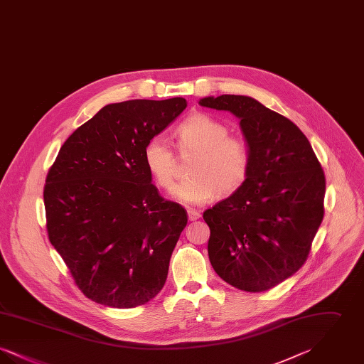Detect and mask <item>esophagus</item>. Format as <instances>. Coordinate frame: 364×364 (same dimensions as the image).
<instances>
[{"label":"esophagus","mask_w":364,"mask_h":364,"mask_svg":"<svg viewBox=\"0 0 364 364\" xmlns=\"http://www.w3.org/2000/svg\"><path fill=\"white\" fill-rule=\"evenodd\" d=\"M187 213H188V220H190V221H196V220L200 218V213L196 211V210H193V208H188Z\"/></svg>","instance_id":"34e87169"}]
</instances>
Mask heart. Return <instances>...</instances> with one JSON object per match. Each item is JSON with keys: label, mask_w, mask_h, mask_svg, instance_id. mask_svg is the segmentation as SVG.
Segmentation results:
<instances>
[{"label": "heart", "mask_w": 364, "mask_h": 364, "mask_svg": "<svg viewBox=\"0 0 364 364\" xmlns=\"http://www.w3.org/2000/svg\"><path fill=\"white\" fill-rule=\"evenodd\" d=\"M224 122L208 113H193L176 128L181 153H198L191 166L192 178L180 181L171 198L186 206H202L217 193L230 195L245 181L251 154L242 139L228 136ZM144 165L161 188L173 183L176 156L168 139L156 135L144 147Z\"/></svg>", "instance_id": "b5f03b06"}]
</instances>
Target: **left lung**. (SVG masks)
Instances as JSON below:
<instances>
[{"mask_svg": "<svg viewBox=\"0 0 364 364\" xmlns=\"http://www.w3.org/2000/svg\"><path fill=\"white\" fill-rule=\"evenodd\" d=\"M200 106L240 120L251 154L242 187L203 213L215 273L245 292H264L307 259L323 220L326 180L306 135L245 95L206 97Z\"/></svg>", "mask_w": 364, "mask_h": 364, "instance_id": "left-lung-1", "label": "left lung"}]
</instances>
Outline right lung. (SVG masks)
I'll return each instance as SVG.
<instances>
[{
  "label": "right lung",
  "mask_w": 364,
  "mask_h": 364,
  "mask_svg": "<svg viewBox=\"0 0 364 364\" xmlns=\"http://www.w3.org/2000/svg\"><path fill=\"white\" fill-rule=\"evenodd\" d=\"M186 107L180 97L106 105L65 140L48 173L49 240L95 303L132 309L165 285L188 218L158 193L143 154Z\"/></svg>",
  "instance_id": "1"
}]
</instances>
